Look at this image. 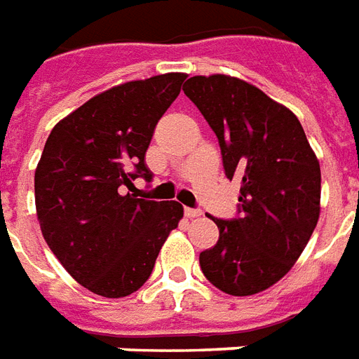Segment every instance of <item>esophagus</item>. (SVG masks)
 <instances>
[{
  "instance_id": "obj_1",
  "label": "esophagus",
  "mask_w": 359,
  "mask_h": 359,
  "mask_svg": "<svg viewBox=\"0 0 359 359\" xmlns=\"http://www.w3.org/2000/svg\"><path fill=\"white\" fill-rule=\"evenodd\" d=\"M184 215H187L188 219L200 217V215H202V210H196V208H187V210H184Z\"/></svg>"
}]
</instances>
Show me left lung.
<instances>
[{
    "instance_id": "obj_1",
    "label": "left lung",
    "mask_w": 359,
    "mask_h": 359,
    "mask_svg": "<svg viewBox=\"0 0 359 359\" xmlns=\"http://www.w3.org/2000/svg\"><path fill=\"white\" fill-rule=\"evenodd\" d=\"M182 90L217 136L226 179L241 180L238 215L211 217L219 241L200 267L231 296L262 292L290 271L316 229L319 161L292 111L248 82L192 76Z\"/></svg>"
}]
</instances>
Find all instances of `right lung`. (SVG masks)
I'll return each mask as SVG.
<instances>
[{
    "mask_svg": "<svg viewBox=\"0 0 359 359\" xmlns=\"http://www.w3.org/2000/svg\"><path fill=\"white\" fill-rule=\"evenodd\" d=\"M187 74L125 82L53 126L34 175L36 213L50 250L94 294L123 298L151 275L157 254L182 219L179 202L138 198L159 118Z\"/></svg>",
    "mask_w": 359,
    "mask_h": 359,
    "instance_id": "obj_1",
    "label": "right lung"
}]
</instances>
